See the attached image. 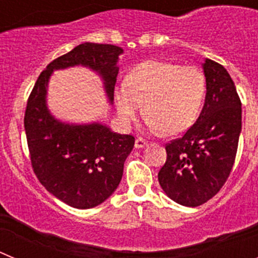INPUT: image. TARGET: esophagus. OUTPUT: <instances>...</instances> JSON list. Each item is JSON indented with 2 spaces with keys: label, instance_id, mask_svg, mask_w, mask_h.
<instances>
[{
  "label": "esophagus",
  "instance_id": "esophagus-1",
  "mask_svg": "<svg viewBox=\"0 0 258 258\" xmlns=\"http://www.w3.org/2000/svg\"><path fill=\"white\" fill-rule=\"evenodd\" d=\"M149 145V142L146 140H143V138H141V137H138L136 140V149H143V147H146V146Z\"/></svg>",
  "mask_w": 258,
  "mask_h": 258
}]
</instances>
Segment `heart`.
Listing matches in <instances>:
<instances>
[{
  "label": "heart",
  "instance_id": "1",
  "mask_svg": "<svg viewBox=\"0 0 258 258\" xmlns=\"http://www.w3.org/2000/svg\"><path fill=\"white\" fill-rule=\"evenodd\" d=\"M117 113L125 124L143 111L152 131L178 134L195 122L206 95V77L199 68L149 59L134 66L125 83L115 88Z\"/></svg>",
  "mask_w": 258,
  "mask_h": 258
}]
</instances>
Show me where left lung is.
Returning <instances> with one entry per match:
<instances>
[{
	"label": "left lung",
	"mask_w": 258,
	"mask_h": 258,
	"mask_svg": "<svg viewBox=\"0 0 258 258\" xmlns=\"http://www.w3.org/2000/svg\"><path fill=\"white\" fill-rule=\"evenodd\" d=\"M207 94L197 122L165 146L157 178L175 203L198 207L221 190L235 161L241 132V102L226 68L206 59Z\"/></svg>",
	"instance_id": "8db88e82"
}]
</instances>
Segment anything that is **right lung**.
<instances>
[{
  "mask_svg": "<svg viewBox=\"0 0 258 258\" xmlns=\"http://www.w3.org/2000/svg\"><path fill=\"white\" fill-rule=\"evenodd\" d=\"M120 54L122 49L115 45H79L47 64L27 102L24 129L33 172L50 194L74 208H93L112 195L134 137L113 133L99 122L77 125L56 120L46 106L47 83L52 71L84 66L102 77L112 103Z\"/></svg>",
  "mask_w": 258,
  "mask_h": 258,
  "instance_id": "obj_1",
  "label": "right lung"
}]
</instances>
